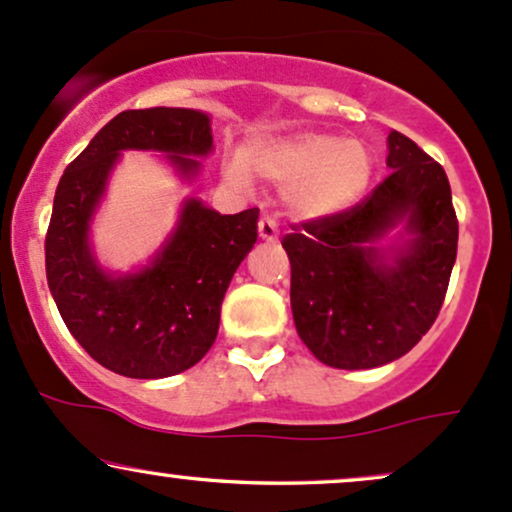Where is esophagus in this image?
Returning <instances> with one entry per match:
<instances>
[{"instance_id": "1", "label": "esophagus", "mask_w": 512, "mask_h": 512, "mask_svg": "<svg viewBox=\"0 0 512 512\" xmlns=\"http://www.w3.org/2000/svg\"><path fill=\"white\" fill-rule=\"evenodd\" d=\"M257 233H260L264 243H276V238H279V226H276L272 216H262L260 223H257Z\"/></svg>"}]
</instances>
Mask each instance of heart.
<instances>
[{
    "label": "heart",
    "instance_id": "heart-1",
    "mask_svg": "<svg viewBox=\"0 0 512 512\" xmlns=\"http://www.w3.org/2000/svg\"><path fill=\"white\" fill-rule=\"evenodd\" d=\"M248 173L286 185V204L298 219H330L366 195L373 154L363 142L334 132H301L284 139H252L228 178L238 185Z\"/></svg>",
    "mask_w": 512,
    "mask_h": 512
}]
</instances>
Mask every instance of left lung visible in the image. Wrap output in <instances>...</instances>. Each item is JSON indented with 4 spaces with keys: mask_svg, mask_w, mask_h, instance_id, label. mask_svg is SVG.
I'll use <instances>...</instances> for the list:
<instances>
[{
    "mask_svg": "<svg viewBox=\"0 0 512 512\" xmlns=\"http://www.w3.org/2000/svg\"><path fill=\"white\" fill-rule=\"evenodd\" d=\"M387 178L356 207L293 226L291 260L298 337L332 368H378L431 330L457 257V216L440 163L392 129ZM400 243L383 249L387 232Z\"/></svg>",
    "mask_w": 512,
    "mask_h": 512,
    "instance_id": "left-lung-1",
    "label": "left lung"
}]
</instances>
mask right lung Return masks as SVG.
<instances>
[{
    "label": "right lung",
    "mask_w": 512,
    "mask_h": 512,
    "mask_svg": "<svg viewBox=\"0 0 512 512\" xmlns=\"http://www.w3.org/2000/svg\"><path fill=\"white\" fill-rule=\"evenodd\" d=\"M211 149V122L202 110H125L60 178L45 238L48 286L67 330L113 373L156 380L202 361L219 332L228 284L257 240L260 209L219 214L187 197L149 264L113 274L88 238L110 173L122 151H158L182 180H195L199 158Z\"/></svg>",
    "instance_id": "obj_1"
}]
</instances>
